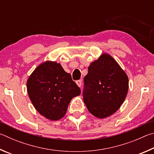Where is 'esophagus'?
<instances>
[{
  "label": "esophagus",
  "mask_w": 154,
  "mask_h": 154,
  "mask_svg": "<svg viewBox=\"0 0 154 154\" xmlns=\"http://www.w3.org/2000/svg\"><path fill=\"white\" fill-rule=\"evenodd\" d=\"M75 82H76L77 85L79 86V87H81V86H82V80H77V81Z\"/></svg>",
  "instance_id": "1"
}]
</instances>
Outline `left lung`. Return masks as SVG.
<instances>
[{
  "label": "left lung",
  "mask_w": 154,
  "mask_h": 154,
  "mask_svg": "<svg viewBox=\"0 0 154 154\" xmlns=\"http://www.w3.org/2000/svg\"><path fill=\"white\" fill-rule=\"evenodd\" d=\"M84 79L83 99L91 114L105 118L117 111L125 101L128 78L116 61L103 53L91 63Z\"/></svg>",
  "instance_id": "8db88e82"
}]
</instances>
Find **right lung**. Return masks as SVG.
<instances>
[{
  "label": "right lung",
  "instance_id": "obj_1",
  "mask_svg": "<svg viewBox=\"0 0 154 154\" xmlns=\"http://www.w3.org/2000/svg\"><path fill=\"white\" fill-rule=\"evenodd\" d=\"M27 91L38 112L50 120H58L66 114L72 99L80 89L60 63L46 61L40 64L27 80Z\"/></svg>",
  "mask_w": 154,
  "mask_h": 154
}]
</instances>
